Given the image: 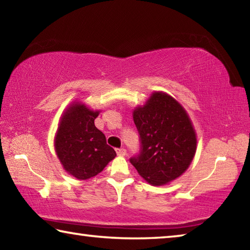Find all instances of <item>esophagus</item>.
I'll list each match as a JSON object with an SVG mask.
<instances>
[{
  "instance_id": "1",
  "label": "esophagus",
  "mask_w": 250,
  "mask_h": 250,
  "mask_svg": "<svg viewBox=\"0 0 250 250\" xmlns=\"http://www.w3.org/2000/svg\"><path fill=\"white\" fill-rule=\"evenodd\" d=\"M126 153L125 149H124V147H120V149H117V154L119 156H125Z\"/></svg>"
}]
</instances>
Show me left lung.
I'll use <instances>...</instances> for the list:
<instances>
[{
  "instance_id": "obj_1",
  "label": "left lung",
  "mask_w": 250,
  "mask_h": 250,
  "mask_svg": "<svg viewBox=\"0 0 250 250\" xmlns=\"http://www.w3.org/2000/svg\"><path fill=\"white\" fill-rule=\"evenodd\" d=\"M133 121L140 134L141 152L130 162L147 183L167 184L188 170L197 139L179 101L167 92H152L145 104L133 110Z\"/></svg>"
}]
</instances>
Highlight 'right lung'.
I'll return each mask as SVG.
<instances>
[{"mask_svg": "<svg viewBox=\"0 0 250 250\" xmlns=\"http://www.w3.org/2000/svg\"><path fill=\"white\" fill-rule=\"evenodd\" d=\"M99 112L75 101L62 115L54 139L55 152L64 170L82 181L99 174L117 155L96 128Z\"/></svg>", "mask_w": 250, "mask_h": 250, "instance_id": "add662e5", "label": "right lung"}]
</instances>
